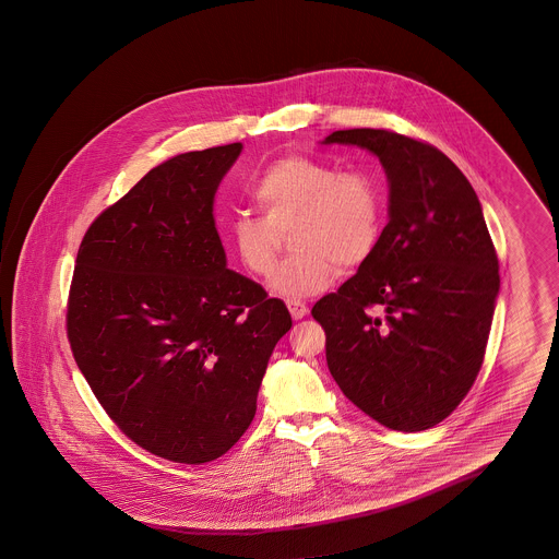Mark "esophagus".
<instances>
[{"instance_id":"esophagus-1","label":"esophagus","mask_w":559,"mask_h":559,"mask_svg":"<svg viewBox=\"0 0 559 559\" xmlns=\"http://www.w3.org/2000/svg\"><path fill=\"white\" fill-rule=\"evenodd\" d=\"M287 308H289V312H292V317L295 320L304 319L308 314V306L304 301H299V299H289Z\"/></svg>"}]
</instances>
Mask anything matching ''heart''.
Segmentation results:
<instances>
[{
	"instance_id": "b5f03b06",
	"label": "heart",
	"mask_w": 559,
	"mask_h": 559,
	"mask_svg": "<svg viewBox=\"0 0 559 559\" xmlns=\"http://www.w3.org/2000/svg\"><path fill=\"white\" fill-rule=\"evenodd\" d=\"M251 199L262 217L237 215L226 228V245L249 274L267 276L283 235L292 230L295 253L270 278L276 295L322 292L337 267L365 264L379 242L381 188L365 169H337L292 153L267 165L251 188Z\"/></svg>"
}]
</instances>
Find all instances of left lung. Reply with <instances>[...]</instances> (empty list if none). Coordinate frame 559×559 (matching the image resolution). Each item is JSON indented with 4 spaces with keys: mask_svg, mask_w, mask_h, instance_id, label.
<instances>
[{
    "mask_svg": "<svg viewBox=\"0 0 559 559\" xmlns=\"http://www.w3.org/2000/svg\"><path fill=\"white\" fill-rule=\"evenodd\" d=\"M324 142L371 151L390 180L371 258L312 308L329 371L381 426L424 431L467 396L488 344L501 278L478 194L424 140L356 128Z\"/></svg>",
    "mask_w": 559,
    "mask_h": 559,
    "instance_id": "1",
    "label": "left lung"
}]
</instances>
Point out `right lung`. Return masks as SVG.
Instances as JSON below:
<instances>
[{
  "instance_id": "obj_1",
  "label": "right lung",
  "mask_w": 559,
  "mask_h": 559,
  "mask_svg": "<svg viewBox=\"0 0 559 559\" xmlns=\"http://www.w3.org/2000/svg\"><path fill=\"white\" fill-rule=\"evenodd\" d=\"M240 142L151 169L83 235L67 337L94 396L140 449L201 465L255 417L285 304L226 267L213 219Z\"/></svg>"
}]
</instances>
